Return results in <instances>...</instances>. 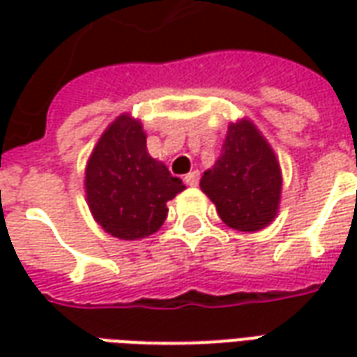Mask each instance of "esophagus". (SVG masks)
I'll return each mask as SVG.
<instances>
[{"label":"esophagus","instance_id":"34e87169","mask_svg":"<svg viewBox=\"0 0 357 357\" xmlns=\"http://www.w3.org/2000/svg\"><path fill=\"white\" fill-rule=\"evenodd\" d=\"M199 179H201V174H199V170H193V172H189L185 176V183L187 185H199Z\"/></svg>","mask_w":357,"mask_h":357}]
</instances>
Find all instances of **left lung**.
I'll return each instance as SVG.
<instances>
[{
  "instance_id": "1",
  "label": "left lung",
  "mask_w": 357,
  "mask_h": 357,
  "mask_svg": "<svg viewBox=\"0 0 357 357\" xmlns=\"http://www.w3.org/2000/svg\"><path fill=\"white\" fill-rule=\"evenodd\" d=\"M281 168L250 120L229 124L216 164L204 172L201 189L216 204L222 222L237 231H260L273 222L281 201Z\"/></svg>"
}]
</instances>
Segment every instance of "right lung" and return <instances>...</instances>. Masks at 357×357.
I'll return each mask as SVG.
<instances>
[{
    "label": "right lung",
    "mask_w": 357,
    "mask_h": 357,
    "mask_svg": "<svg viewBox=\"0 0 357 357\" xmlns=\"http://www.w3.org/2000/svg\"><path fill=\"white\" fill-rule=\"evenodd\" d=\"M185 185L147 153L139 120L118 116L97 141L86 166V197L95 222L112 237L135 241L160 229L166 202Z\"/></svg>",
    "instance_id": "1"
}]
</instances>
